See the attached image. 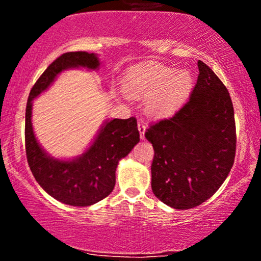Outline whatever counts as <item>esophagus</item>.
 Returning <instances> with one entry per match:
<instances>
[{"label": "esophagus", "mask_w": 261, "mask_h": 261, "mask_svg": "<svg viewBox=\"0 0 261 261\" xmlns=\"http://www.w3.org/2000/svg\"><path fill=\"white\" fill-rule=\"evenodd\" d=\"M137 127H139V131H140V137H141V140H145L146 124H145V122L140 121V122H139V125H137Z\"/></svg>", "instance_id": "34e87169"}]
</instances>
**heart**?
Returning a JSON list of instances; mask_svg holds the SVG:
<instances>
[{
	"label": "heart",
	"instance_id": "b5f03b06",
	"mask_svg": "<svg viewBox=\"0 0 261 261\" xmlns=\"http://www.w3.org/2000/svg\"><path fill=\"white\" fill-rule=\"evenodd\" d=\"M193 87V74L189 71H175L162 65L134 67L124 82L130 97L146 99V113L154 119L172 116L188 99Z\"/></svg>",
	"mask_w": 261,
	"mask_h": 261
}]
</instances>
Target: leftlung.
Wrapping results in <instances>:
<instances>
[{"mask_svg": "<svg viewBox=\"0 0 261 261\" xmlns=\"http://www.w3.org/2000/svg\"><path fill=\"white\" fill-rule=\"evenodd\" d=\"M190 99L173 118L147 128L152 143V191L175 210L201 205L214 195L234 163L236 124L229 93L202 61Z\"/></svg>", "mask_w": 261, "mask_h": 261, "instance_id": "1", "label": "left lung"}]
</instances>
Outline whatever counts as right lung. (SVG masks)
Wrapping results in <instances>:
<instances>
[{
	"mask_svg": "<svg viewBox=\"0 0 261 261\" xmlns=\"http://www.w3.org/2000/svg\"><path fill=\"white\" fill-rule=\"evenodd\" d=\"M99 67L98 54L66 53L39 77L27 103L25 152L33 175L50 196L70 206H91L112 193L119 162L140 142L137 121L135 118L107 119L82 154L56 158L41 147L35 136L32 122L33 100L47 91L64 71L73 68L98 71Z\"/></svg>",
	"mask_w": 261,
	"mask_h": 261,
	"instance_id": "add662e5",
	"label": "right lung"
}]
</instances>
